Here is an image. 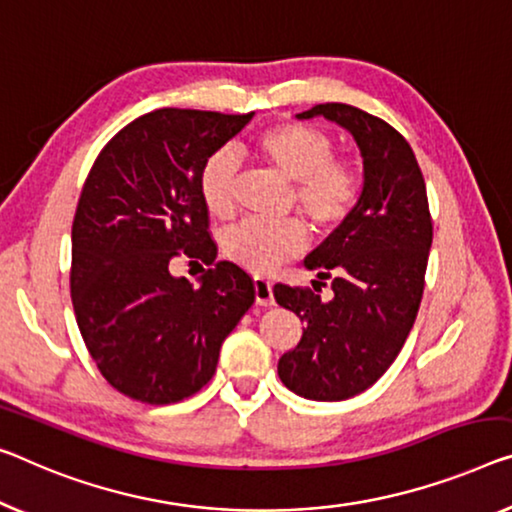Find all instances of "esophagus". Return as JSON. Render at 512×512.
Segmentation results:
<instances>
[{"label":"esophagus","mask_w":512,"mask_h":512,"mask_svg":"<svg viewBox=\"0 0 512 512\" xmlns=\"http://www.w3.org/2000/svg\"><path fill=\"white\" fill-rule=\"evenodd\" d=\"M253 285H255V303L257 305H273V303H276V299H273V285L269 280L257 276L253 280Z\"/></svg>","instance_id":"obj_1"}]
</instances>
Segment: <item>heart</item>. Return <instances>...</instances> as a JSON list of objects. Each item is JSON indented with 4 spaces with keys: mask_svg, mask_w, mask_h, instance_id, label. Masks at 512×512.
I'll list each match as a JSON object with an SVG mask.
<instances>
[{
    "mask_svg": "<svg viewBox=\"0 0 512 512\" xmlns=\"http://www.w3.org/2000/svg\"><path fill=\"white\" fill-rule=\"evenodd\" d=\"M255 151L280 177L292 181L294 207L315 232H331L356 207L363 174L352 158L333 156V140L310 124L273 126L255 140ZM239 163L230 149H218L204 160L200 197L216 218H230L236 202ZM305 230L296 220L257 223L248 220L223 234V250L234 264L255 273H269L301 255Z\"/></svg>",
    "mask_w": 512,
    "mask_h": 512,
    "instance_id": "obj_1",
    "label": "heart"
}]
</instances>
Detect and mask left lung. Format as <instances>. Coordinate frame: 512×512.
<instances>
[{"label": "left lung", "instance_id": "1", "mask_svg": "<svg viewBox=\"0 0 512 512\" xmlns=\"http://www.w3.org/2000/svg\"><path fill=\"white\" fill-rule=\"evenodd\" d=\"M345 128L361 149L363 190L352 213L305 257L317 271L312 287L278 282L273 296L305 324L278 375L308 400L338 402L363 393L391 368L423 299L432 218L425 179L409 142L384 119L345 103H322L296 114ZM332 278V299L322 300Z\"/></svg>", "mask_w": 512, "mask_h": 512}]
</instances>
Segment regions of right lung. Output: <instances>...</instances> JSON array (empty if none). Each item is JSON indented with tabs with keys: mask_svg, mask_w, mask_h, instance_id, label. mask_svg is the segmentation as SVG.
Returning <instances> with one entry per match:
<instances>
[{
	"mask_svg": "<svg viewBox=\"0 0 512 512\" xmlns=\"http://www.w3.org/2000/svg\"><path fill=\"white\" fill-rule=\"evenodd\" d=\"M253 114H142L89 170L71 234L73 310L101 375L137 402L172 404L200 391L223 340L255 303L253 278L216 262L200 197L204 160ZM177 256L210 266L200 288L171 276Z\"/></svg>",
	"mask_w": 512,
	"mask_h": 512,
	"instance_id": "obj_1",
	"label": "right lung"
}]
</instances>
